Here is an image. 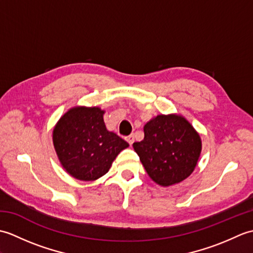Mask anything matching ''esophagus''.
<instances>
[{"mask_svg": "<svg viewBox=\"0 0 253 253\" xmlns=\"http://www.w3.org/2000/svg\"><path fill=\"white\" fill-rule=\"evenodd\" d=\"M126 140L131 146V144L133 143V141H135V137H133V135H129L128 137H126Z\"/></svg>", "mask_w": 253, "mask_h": 253, "instance_id": "esophagus-1", "label": "esophagus"}]
</instances>
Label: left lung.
I'll return each instance as SVG.
<instances>
[{
  "label": "left lung",
  "instance_id": "obj_1",
  "mask_svg": "<svg viewBox=\"0 0 253 253\" xmlns=\"http://www.w3.org/2000/svg\"><path fill=\"white\" fill-rule=\"evenodd\" d=\"M143 131V140L132 147L150 178L169 187L191 175L200 158L202 141L184 116L158 115L144 125Z\"/></svg>",
  "mask_w": 253,
  "mask_h": 253
}]
</instances>
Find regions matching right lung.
I'll list each match as a JSON object with an SVG mask.
<instances>
[{"mask_svg":"<svg viewBox=\"0 0 253 253\" xmlns=\"http://www.w3.org/2000/svg\"><path fill=\"white\" fill-rule=\"evenodd\" d=\"M104 113L98 106H74L53 129V146L60 163L78 180L93 181L105 175L117 155L129 147L107 130Z\"/></svg>","mask_w":253,"mask_h":253,"instance_id":"add662e5","label":"right lung"}]
</instances>
